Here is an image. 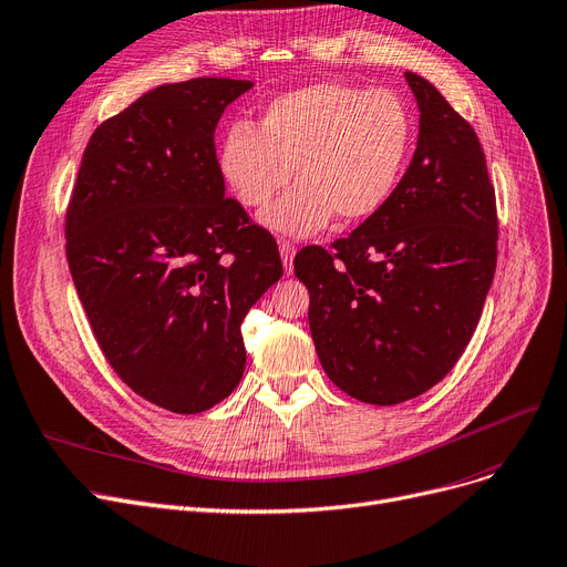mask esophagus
Wrapping results in <instances>:
<instances>
[{
    "label": "esophagus",
    "instance_id": "obj_1",
    "mask_svg": "<svg viewBox=\"0 0 567 567\" xmlns=\"http://www.w3.org/2000/svg\"><path fill=\"white\" fill-rule=\"evenodd\" d=\"M278 245H280V257H282L285 270H287V274H291V270H293V252H297V250H293V243L280 240Z\"/></svg>",
    "mask_w": 567,
    "mask_h": 567
}]
</instances>
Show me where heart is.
Returning <instances> with one entry per match:
<instances>
[{
    "instance_id": "heart-1",
    "label": "heart",
    "mask_w": 567,
    "mask_h": 567,
    "mask_svg": "<svg viewBox=\"0 0 567 567\" xmlns=\"http://www.w3.org/2000/svg\"><path fill=\"white\" fill-rule=\"evenodd\" d=\"M412 145V120L393 92L312 83L285 92L261 113L259 130L238 120L219 145V171L240 206L259 210L287 236H310L333 215L373 217L396 189Z\"/></svg>"
}]
</instances>
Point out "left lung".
<instances>
[{
	"instance_id": "obj_1",
	"label": "left lung",
	"mask_w": 567,
	"mask_h": 567,
	"mask_svg": "<svg viewBox=\"0 0 567 567\" xmlns=\"http://www.w3.org/2000/svg\"><path fill=\"white\" fill-rule=\"evenodd\" d=\"M420 138L373 217L293 257L315 350L352 399L396 405L445 378L471 342L498 259L496 192L471 122L405 71Z\"/></svg>"
}]
</instances>
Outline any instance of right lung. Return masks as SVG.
<instances>
[{
	"label": "right lung",
	"mask_w": 567,
	"mask_h": 567,
	"mask_svg": "<svg viewBox=\"0 0 567 567\" xmlns=\"http://www.w3.org/2000/svg\"><path fill=\"white\" fill-rule=\"evenodd\" d=\"M250 81L145 92L87 141L66 261L117 378L178 414L217 405L245 368L240 322L280 280L278 243L225 196L215 127Z\"/></svg>",
	"instance_id": "right-lung-1"
}]
</instances>
